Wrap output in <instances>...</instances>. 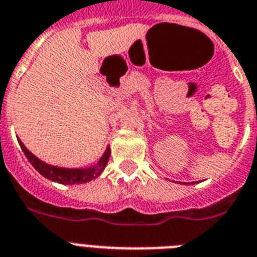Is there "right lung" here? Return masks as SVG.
Here are the masks:
<instances>
[{
	"label": "right lung",
	"instance_id": "obj_1",
	"mask_svg": "<svg viewBox=\"0 0 257 257\" xmlns=\"http://www.w3.org/2000/svg\"><path fill=\"white\" fill-rule=\"evenodd\" d=\"M18 143L22 148V151L25 152L26 158L29 159V162L31 163L34 168L39 172L40 175L44 176L46 179L52 180L59 184H64V185H73V184H84V182H89L94 180L95 177H98L102 171L105 169L106 164L109 162L110 158V148H106L105 154L102 155V158L99 159V162L93 167L89 168H60V167H55V165H50L47 163L42 162L40 159H38L35 155L25 147V144L18 139Z\"/></svg>",
	"mask_w": 257,
	"mask_h": 257
}]
</instances>
